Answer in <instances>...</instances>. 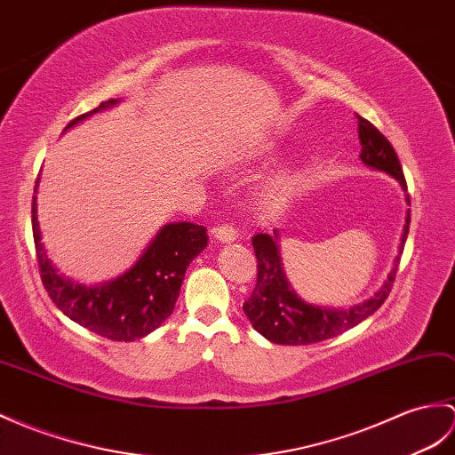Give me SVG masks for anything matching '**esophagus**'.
I'll use <instances>...</instances> for the list:
<instances>
[{
    "label": "esophagus",
    "mask_w": 455,
    "mask_h": 455,
    "mask_svg": "<svg viewBox=\"0 0 455 455\" xmlns=\"http://www.w3.org/2000/svg\"><path fill=\"white\" fill-rule=\"evenodd\" d=\"M211 235H213L215 240L223 242V244H225V242H235L236 236H238V232L232 225H219V227L211 228Z\"/></svg>",
    "instance_id": "obj_1"
}]
</instances>
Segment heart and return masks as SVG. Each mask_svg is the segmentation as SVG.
Segmentation results:
<instances>
[{"label":"heart","mask_w":455,"mask_h":455,"mask_svg":"<svg viewBox=\"0 0 455 455\" xmlns=\"http://www.w3.org/2000/svg\"><path fill=\"white\" fill-rule=\"evenodd\" d=\"M297 180H294L291 171H279L263 180L258 188L256 202L261 209L266 211H279L291 199Z\"/></svg>","instance_id":"heart-1"}]
</instances>
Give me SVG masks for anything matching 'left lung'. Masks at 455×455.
<instances>
[{
    "label": "left lung",
    "instance_id": "obj_1",
    "mask_svg": "<svg viewBox=\"0 0 455 455\" xmlns=\"http://www.w3.org/2000/svg\"><path fill=\"white\" fill-rule=\"evenodd\" d=\"M356 118L358 140H361L363 147L361 161L368 168H372V171L386 172L395 178L401 189L407 194L405 176L403 171H401L399 158L392 143L371 122L361 118V116H356ZM405 202L407 205H411L409 194L405 196ZM409 223L411 209H407L403 235H401L397 256L394 259L392 271L387 273V279L374 292V297L361 304H355L351 308H327V306H315L302 300L297 291L292 289L287 275H284L281 250L277 244V230H273V236H253L251 244L258 258V283L251 297L242 306L253 330L277 345H310L331 339V337L341 335L343 331L364 322L368 315H372L384 304L389 291H392L401 253H403V246L409 235Z\"/></svg>",
    "mask_w": 455,
    "mask_h": 455
}]
</instances>
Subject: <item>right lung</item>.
<instances>
[{
	"instance_id": "right-lung-1",
	"label": "right lung",
	"mask_w": 455,
	"mask_h": 455,
	"mask_svg": "<svg viewBox=\"0 0 455 455\" xmlns=\"http://www.w3.org/2000/svg\"><path fill=\"white\" fill-rule=\"evenodd\" d=\"M118 102L120 99H110L99 104L69 122L66 130ZM38 180L33 196V236L42 284L52 302L69 320L112 341H135L155 331L174 310L189 261L207 246L205 227L168 223L124 275L102 284H83L60 273L42 244L36 217Z\"/></svg>"
}]
</instances>
